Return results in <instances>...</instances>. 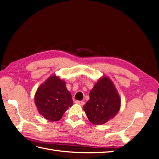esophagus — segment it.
Listing matches in <instances>:
<instances>
[{"label": "esophagus", "mask_w": 159, "mask_h": 159, "mask_svg": "<svg viewBox=\"0 0 159 159\" xmlns=\"http://www.w3.org/2000/svg\"><path fill=\"white\" fill-rule=\"evenodd\" d=\"M75 103L76 104H78V105H84L85 102H84V101H75Z\"/></svg>", "instance_id": "esophagus-1"}]
</instances>
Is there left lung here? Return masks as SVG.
Wrapping results in <instances>:
<instances>
[{
	"instance_id": "8db88e82",
	"label": "left lung",
	"mask_w": 159,
	"mask_h": 159,
	"mask_svg": "<svg viewBox=\"0 0 159 159\" xmlns=\"http://www.w3.org/2000/svg\"><path fill=\"white\" fill-rule=\"evenodd\" d=\"M121 107V98L115 85L103 75L89 92V99L83 109L94 125H103L114 118Z\"/></svg>"
}]
</instances>
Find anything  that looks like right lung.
Wrapping results in <instances>:
<instances>
[{"mask_svg":"<svg viewBox=\"0 0 159 159\" xmlns=\"http://www.w3.org/2000/svg\"><path fill=\"white\" fill-rule=\"evenodd\" d=\"M66 85L65 81L52 75L36 91V106L39 113L48 121H59L66 111L73 105L71 95Z\"/></svg>","mask_w":159,"mask_h":159,"instance_id":"obj_1","label":"right lung"}]
</instances>
